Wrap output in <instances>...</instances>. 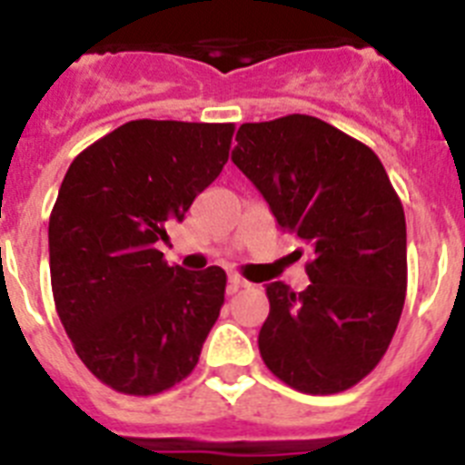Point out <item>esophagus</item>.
Segmentation results:
<instances>
[{"mask_svg": "<svg viewBox=\"0 0 465 465\" xmlns=\"http://www.w3.org/2000/svg\"><path fill=\"white\" fill-rule=\"evenodd\" d=\"M252 283L246 282V279H242L240 274H228V291L230 293H235V291L240 289H249Z\"/></svg>", "mask_w": 465, "mask_h": 465, "instance_id": "obj_1", "label": "esophagus"}]
</instances>
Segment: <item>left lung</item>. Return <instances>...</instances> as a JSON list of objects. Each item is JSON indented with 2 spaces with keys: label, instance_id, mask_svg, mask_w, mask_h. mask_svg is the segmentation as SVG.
Returning <instances> with one entry per match:
<instances>
[{
  "label": "left lung",
  "instance_id": "8db88e82",
  "mask_svg": "<svg viewBox=\"0 0 465 465\" xmlns=\"http://www.w3.org/2000/svg\"><path fill=\"white\" fill-rule=\"evenodd\" d=\"M232 163L261 191L279 228L312 249L310 286H265L258 349L270 371L312 396L359 384L381 361L408 291L401 197L365 143L322 118L244 123Z\"/></svg>",
  "mask_w": 465,
  "mask_h": 465
}]
</instances>
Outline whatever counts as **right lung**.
Wrapping results in <instances>:
<instances>
[{
    "instance_id": "1",
    "label": "right lung",
    "mask_w": 465,
    "mask_h": 465,
    "mask_svg": "<svg viewBox=\"0 0 465 465\" xmlns=\"http://www.w3.org/2000/svg\"><path fill=\"white\" fill-rule=\"evenodd\" d=\"M232 123L130 121L69 165L48 221L55 310L106 386L153 396L197 365L225 272L167 265L158 242L228 163Z\"/></svg>"
}]
</instances>
